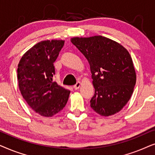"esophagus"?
Returning a JSON list of instances; mask_svg holds the SVG:
<instances>
[{
	"label": "esophagus",
	"instance_id": "esophagus-1",
	"mask_svg": "<svg viewBox=\"0 0 155 155\" xmlns=\"http://www.w3.org/2000/svg\"><path fill=\"white\" fill-rule=\"evenodd\" d=\"M80 85H81V83H80V82H78L77 83H76V84H75V85L73 86V88L75 89V90H78V89L80 88Z\"/></svg>",
	"mask_w": 155,
	"mask_h": 155
}]
</instances>
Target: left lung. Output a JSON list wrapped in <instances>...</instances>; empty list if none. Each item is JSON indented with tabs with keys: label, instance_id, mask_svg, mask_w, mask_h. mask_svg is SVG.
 <instances>
[{
	"label": "left lung",
	"instance_id": "obj_1",
	"mask_svg": "<svg viewBox=\"0 0 155 155\" xmlns=\"http://www.w3.org/2000/svg\"><path fill=\"white\" fill-rule=\"evenodd\" d=\"M71 42L90 65L94 87L91 108L103 116L120 111L130 99L136 82V74L128 51L102 36L74 37Z\"/></svg>",
	"mask_w": 155,
	"mask_h": 155
}]
</instances>
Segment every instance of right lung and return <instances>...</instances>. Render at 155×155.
<instances>
[{
  "label": "right lung",
  "instance_id": "right-lung-1",
  "mask_svg": "<svg viewBox=\"0 0 155 155\" xmlns=\"http://www.w3.org/2000/svg\"><path fill=\"white\" fill-rule=\"evenodd\" d=\"M64 45L63 40L35 44L21 58L18 80L21 94L36 113L51 117L65 107L71 91L53 82L54 63Z\"/></svg>",
  "mask_w": 155,
  "mask_h": 155
}]
</instances>
